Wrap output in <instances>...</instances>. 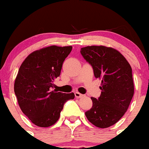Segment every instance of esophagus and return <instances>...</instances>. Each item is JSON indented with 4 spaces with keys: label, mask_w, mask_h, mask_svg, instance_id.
Listing matches in <instances>:
<instances>
[{
    "label": "esophagus",
    "mask_w": 149,
    "mask_h": 149,
    "mask_svg": "<svg viewBox=\"0 0 149 149\" xmlns=\"http://www.w3.org/2000/svg\"><path fill=\"white\" fill-rule=\"evenodd\" d=\"M74 95H75L76 98H81V97H83V96H84V95L81 94V93H78V92H75V93H74Z\"/></svg>",
    "instance_id": "esophagus-1"
}]
</instances>
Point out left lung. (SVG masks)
Segmentation results:
<instances>
[{"mask_svg":"<svg viewBox=\"0 0 149 149\" xmlns=\"http://www.w3.org/2000/svg\"><path fill=\"white\" fill-rule=\"evenodd\" d=\"M81 54L101 81V94L92 97L93 107L85 113L91 123L100 128L113 125L125 113L134 93L132 68L119 51L106 46H86Z\"/></svg>","mask_w":149,"mask_h":149,"instance_id":"1","label":"left lung"}]
</instances>
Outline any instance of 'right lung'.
Returning <instances> with one entry per match:
<instances>
[{
	"label": "right lung",
	"instance_id": "1",
	"mask_svg": "<svg viewBox=\"0 0 149 149\" xmlns=\"http://www.w3.org/2000/svg\"><path fill=\"white\" fill-rule=\"evenodd\" d=\"M72 46L51 45L35 51L22 63L15 80L14 91L24 115L42 127L53 125L60 118L63 105L74 94L53 89L63 63Z\"/></svg>",
	"mask_w": 149,
	"mask_h": 149
}]
</instances>
